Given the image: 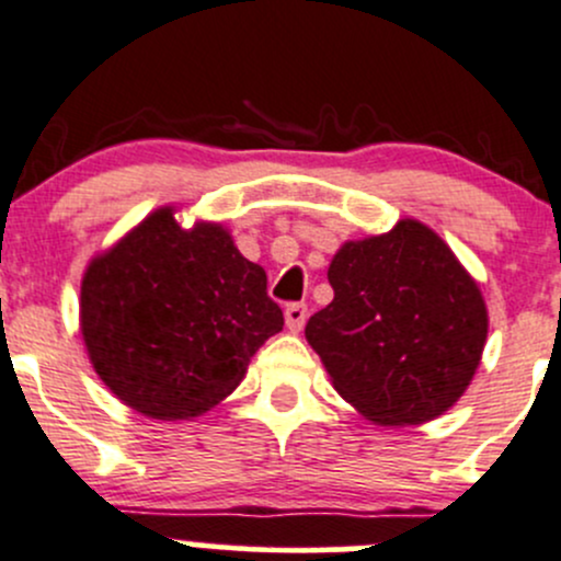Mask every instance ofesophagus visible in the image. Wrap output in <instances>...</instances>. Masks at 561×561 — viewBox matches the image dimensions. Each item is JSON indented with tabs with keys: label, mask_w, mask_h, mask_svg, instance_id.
<instances>
[{
	"label": "esophagus",
	"mask_w": 561,
	"mask_h": 561,
	"mask_svg": "<svg viewBox=\"0 0 561 561\" xmlns=\"http://www.w3.org/2000/svg\"><path fill=\"white\" fill-rule=\"evenodd\" d=\"M285 322L293 333L301 331L304 322H307V304H287L285 309Z\"/></svg>",
	"instance_id": "obj_1"
}]
</instances>
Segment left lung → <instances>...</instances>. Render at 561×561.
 Segmentation results:
<instances>
[{
    "label": "left lung",
    "mask_w": 561,
    "mask_h": 561,
    "mask_svg": "<svg viewBox=\"0 0 561 561\" xmlns=\"http://www.w3.org/2000/svg\"><path fill=\"white\" fill-rule=\"evenodd\" d=\"M333 301L307 342L333 388L369 421L415 426L454 407L483 355L489 314L450 247L415 219L347 241L331 260Z\"/></svg>",
    "instance_id": "left-lung-1"
}]
</instances>
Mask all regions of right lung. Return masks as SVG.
<instances>
[{
	"label": "right lung",
	"instance_id": "1",
	"mask_svg": "<svg viewBox=\"0 0 561 561\" xmlns=\"http://www.w3.org/2000/svg\"><path fill=\"white\" fill-rule=\"evenodd\" d=\"M265 285L228 230H184L173 208H160L83 274L81 333L94 371L157 421L203 415L285 325Z\"/></svg>",
	"mask_w": 561,
	"mask_h": 561
}]
</instances>
